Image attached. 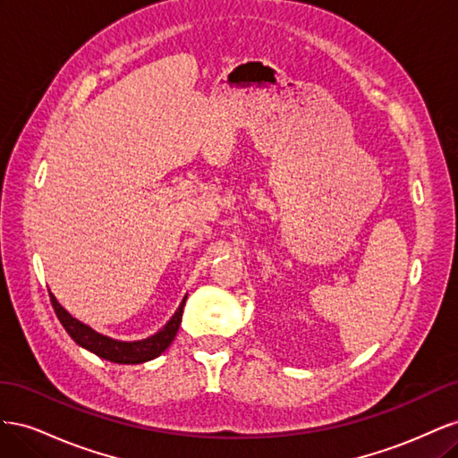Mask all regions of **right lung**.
Returning <instances> with one entry per match:
<instances>
[{"mask_svg":"<svg viewBox=\"0 0 458 458\" xmlns=\"http://www.w3.org/2000/svg\"><path fill=\"white\" fill-rule=\"evenodd\" d=\"M51 298V306L57 313L61 325L64 327V330L71 335V338L80 344L81 348H86L89 352H93L95 355H99L106 361L113 363H122V365H137V363H145L150 361V359L158 357L164 350H168V345L174 342L179 325H182V317H183V306L185 300L182 301V306L175 311V315L170 318V323L165 325L160 332H157L155 336H150L147 340H140V342H118L113 338H106L99 332H95L93 328L86 327L84 323L76 321L72 315H68L61 303L55 300L53 294H49Z\"/></svg>","mask_w":458,"mask_h":458,"instance_id":"right-lung-1","label":"right lung"}]
</instances>
